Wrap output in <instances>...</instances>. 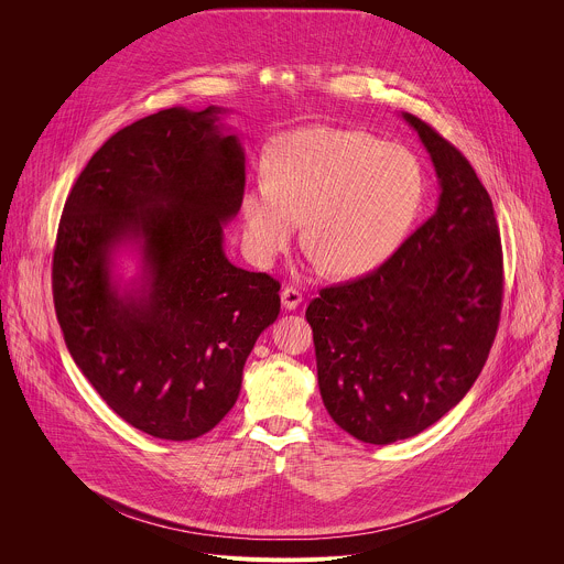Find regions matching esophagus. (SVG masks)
Returning a JSON list of instances; mask_svg holds the SVG:
<instances>
[{
    "label": "esophagus",
    "instance_id": "34e87169",
    "mask_svg": "<svg viewBox=\"0 0 564 564\" xmlns=\"http://www.w3.org/2000/svg\"><path fill=\"white\" fill-rule=\"evenodd\" d=\"M281 301H283V307H285V310H294V307L303 301V296H301V292H299L296 288L285 285V288L281 290Z\"/></svg>",
    "mask_w": 564,
    "mask_h": 564
}]
</instances>
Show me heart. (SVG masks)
<instances>
[{
  "label": "heart",
  "mask_w": 564,
  "mask_h": 564,
  "mask_svg": "<svg viewBox=\"0 0 564 564\" xmlns=\"http://www.w3.org/2000/svg\"><path fill=\"white\" fill-rule=\"evenodd\" d=\"M268 183L240 200L246 248L272 265L305 220V246L335 276H361L397 248L424 200L417 158L364 131L307 127L279 135L265 158Z\"/></svg>",
  "instance_id": "heart-1"
}]
</instances>
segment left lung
<instances>
[{
  "label": "left lung",
  "instance_id": "1",
  "mask_svg": "<svg viewBox=\"0 0 564 564\" xmlns=\"http://www.w3.org/2000/svg\"><path fill=\"white\" fill-rule=\"evenodd\" d=\"M404 120L435 165V214L381 268L305 310L324 406L366 444L413 437L459 404L487 364L505 292L489 192L431 124Z\"/></svg>",
  "mask_w": 564,
  "mask_h": 564
}]
</instances>
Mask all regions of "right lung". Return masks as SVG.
<instances>
[{"instance_id": "right-lung-1", "label": "right lung", "mask_w": 564, "mask_h": 564, "mask_svg": "<svg viewBox=\"0 0 564 564\" xmlns=\"http://www.w3.org/2000/svg\"><path fill=\"white\" fill-rule=\"evenodd\" d=\"M220 113L174 107L113 133L77 176L53 250V303L73 361L116 415L172 442L209 433L231 411L281 310L276 279L223 252L246 153ZM124 242L141 248L143 276L122 291L110 265Z\"/></svg>"}]
</instances>
